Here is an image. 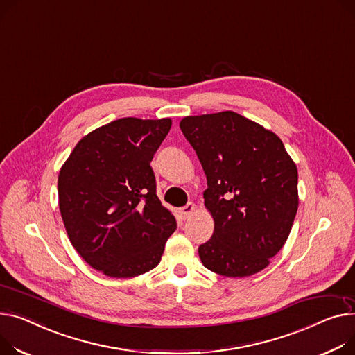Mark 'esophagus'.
<instances>
[{
  "mask_svg": "<svg viewBox=\"0 0 355 355\" xmlns=\"http://www.w3.org/2000/svg\"><path fill=\"white\" fill-rule=\"evenodd\" d=\"M197 209V207H196V204H193V202H188L187 205H184L182 208H180V214H181V217H182V220H187L188 217H190L193 212Z\"/></svg>",
  "mask_w": 355,
  "mask_h": 355,
  "instance_id": "esophagus-1",
  "label": "esophagus"
}]
</instances>
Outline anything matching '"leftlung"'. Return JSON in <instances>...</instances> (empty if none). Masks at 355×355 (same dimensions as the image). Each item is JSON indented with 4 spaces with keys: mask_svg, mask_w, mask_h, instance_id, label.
I'll list each match as a JSON object with an SVG mask.
<instances>
[{
    "mask_svg": "<svg viewBox=\"0 0 355 355\" xmlns=\"http://www.w3.org/2000/svg\"><path fill=\"white\" fill-rule=\"evenodd\" d=\"M180 128L207 175L204 204L214 218L201 263L234 278L264 270L297 214L295 162L278 135L234 111L185 116Z\"/></svg>",
    "mask_w": 355,
    "mask_h": 355,
    "instance_id": "left-lung-1",
    "label": "left lung"
}]
</instances>
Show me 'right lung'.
<instances>
[{"label":"right lung","instance_id":"add662e5","mask_svg":"<svg viewBox=\"0 0 355 355\" xmlns=\"http://www.w3.org/2000/svg\"><path fill=\"white\" fill-rule=\"evenodd\" d=\"M170 118L127 116L78 141L58 175V204L68 239L94 270L131 278L158 266L175 231L157 197L150 162Z\"/></svg>","mask_w":355,"mask_h":355}]
</instances>
